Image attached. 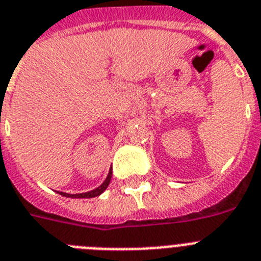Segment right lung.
Returning <instances> with one entry per match:
<instances>
[{"label": "right lung", "instance_id": "obj_1", "mask_svg": "<svg viewBox=\"0 0 261 261\" xmlns=\"http://www.w3.org/2000/svg\"><path fill=\"white\" fill-rule=\"evenodd\" d=\"M111 178H112V169L109 171V174H108L107 180H105V181L102 182V184H101L98 188L94 189V191H90V192H87V193H76V195L60 192V195L65 196V197H73V199H90V197H96V196L101 195V193L104 192L105 189L108 188V185H109V182H111Z\"/></svg>", "mask_w": 261, "mask_h": 261}]
</instances>
